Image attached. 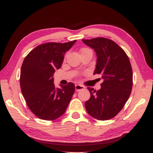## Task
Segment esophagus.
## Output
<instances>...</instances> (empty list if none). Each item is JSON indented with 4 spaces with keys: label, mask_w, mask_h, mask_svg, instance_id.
I'll list each match as a JSON object with an SVG mask.
<instances>
[{
    "label": "esophagus",
    "mask_w": 153,
    "mask_h": 153,
    "mask_svg": "<svg viewBox=\"0 0 153 153\" xmlns=\"http://www.w3.org/2000/svg\"><path fill=\"white\" fill-rule=\"evenodd\" d=\"M75 87H76V91H79V90L85 88L84 86H81V85H79V84H76V86H75Z\"/></svg>",
    "instance_id": "34e87169"
}]
</instances>
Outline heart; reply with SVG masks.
Returning <instances> with one entry per match:
<instances>
[{"instance_id":"1","label":"heart","mask_w":153,"mask_h":153,"mask_svg":"<svg viewBox=\"0 0 153 153\" xmlns=\"http://www.w3.org/2000/svg\"><path fill=\"white\" fill-rule=\"evenodd\" d=\"M90 51L89 48H82V50H81V53H84V52H86V51Z\"/></svg>"}]
</instances>
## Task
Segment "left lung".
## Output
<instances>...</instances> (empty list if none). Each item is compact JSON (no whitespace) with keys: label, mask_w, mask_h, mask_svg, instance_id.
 Instances as JSON below:
<instances>
[{"label":"left lung","mask_w":153,"mask_h":153,"mask_svg":"<svg viewBox=\"0 0 153 153\" xmlns=\"http://www.w3.org/2000/svg\"><path fill=\"white\" fill-rule=\"evenodd\" d=\"M97 56L94 74H101V88L88 87L90 98L85 102L88 113L98 120L113 118L122 109L131 94L133 72L126 52L114 41L98 37L82 40Z\"/></svg>","instance_id":"1"}]
</instances>
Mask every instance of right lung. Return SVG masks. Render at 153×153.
Segmentation results:
<instances>
[{
    "instance_id": "right-lung-1",
    "label": "right lung",
    "mask_w": 153,
    "mask_h": 153,
    "mask_svg": "<svg viewBox=\"0 0 153 153\" xmlns=\"http://www.w3.org/2000/svg\"><path fill=\"white\" fill-rule=\"evenodd\" d=\"M76 42L42 44L30 51L23 62L21 90L30 111L41 120L52 121L61 117L73 97L74 83L55 88L53 74Z\"/></svg>"
}]
</instances>
